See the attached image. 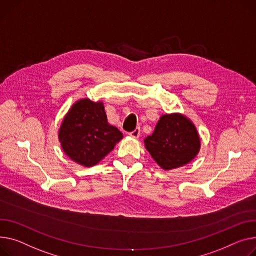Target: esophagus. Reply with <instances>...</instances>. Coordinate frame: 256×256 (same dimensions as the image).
<instances>
[{
  "label": "esophagus",
  "mask_w": 256,
  "mask_h": 256,
  "mask_svg": "<svg viewBox=\"0 0 256 256\" xmlns=\"http://www.w3.org/2000/svg\"><path fill=\"white\" fill-rule=\"evenodd\" d=\"M140 132H141L140 128H134L132 132H130V137H132V138H138L139 136H140Z\"/></svg>",
  "instance_id": "34e87169"
}]
</instances>
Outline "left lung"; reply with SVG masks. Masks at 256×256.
<instances>
[{
  "label": "left lung",
  "instance_id": "1",
  "mask_svg": "<svg viewBox=\"0 0 256 256\" xmlns=\"http://www.w3.org/2000/svg\"><path fill=\"white\" fill-rule=\"evenodd\" d=\"M144 143L152 158L164 170L188 164L198 154L200 145L194 124L178 113L162 115Z\"/></svg>",
  "mask_w": 256,
  "mask_h": 256
}]
</instances>
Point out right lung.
Returning a JSON list of instances; mask_svg holds the SVG:
<instances>
[{"label": "right lung", "mask_w": 256, "mask_h": 256, "mask_svg": "<svg viewBox=\"0 0 256 256\" xmlns=\"http://www.w3.org/2000/svg\"><path fill=\"white\" fill-rule=\"evenodd\" d=\"M58 139L72 160L92 166L122 139V132L108 124L103 103L84 98L76 102L64 118Z\"/></svg>", "instance_id": "add662e5"}]
</instances>
